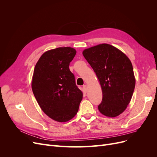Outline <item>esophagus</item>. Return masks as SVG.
<instances>
[{
	"instance_id": "obj_1",
	"label": "esophagus",
	"mask_w": 157,
	"mask_h": 157,
	"mask_svg": "<svg viewBox=\"0 0 157 157\" xmlns=\"http://www.w3.org/2000/svg\"><path fill=\"white\" fill-rule=\"evenodd\" d=\"M82 88H83V90L84 92H87V90H88V87H87V86L86 85H84V86H82Z\"/></svg>"
}]
</instances>
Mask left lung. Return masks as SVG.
<instances>
[{"label":"left lung","instance_id":"8db88e82","mask_svg":"<svg viewBox=\"0 0 157 157\" xmlns=\"http://www.w3.org/2000/svg\"><path fill=\"white\" fill-rule=\"evenodd\" d=\"M82 54L101 84L103 98L98 105L99 112L109 117L121 115L129 104L136 85L130 60L120 50L108 44L85 49Z\"/></svg>","mask_w":157,"mask_h":157}]
</instances>
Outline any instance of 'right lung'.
I'll use <instances>...</instances> for the list:
<instances>
[{"label": "right lung", "instance_id": "right-lung-1", "mask_svg": "<svg viewBox=\"0 0 157 157\" xmlns=\"http://www.w3.org/2000/svg\"><path fill=\"white\" fill-rule=\"evenodd\" d=\"M76 53L71 47L47 51L37 61L33 73L31 86L38 103L46 115L60 122L76 115L82 99L69 67Z\"/></svg>", "mask_w": 157, "mask_h": 157}]
</instances>
